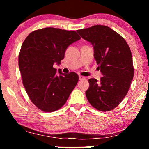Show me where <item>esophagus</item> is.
I'll use <instances>...</instances> for the list:
<instances>
[{"label":"esophagus","instance_id":"1","mask_svg":"<svg viewBox=\"0 0 149 149\" xmlns=\"http://www.w3.org/2000/svg\"><path fill=\"white\" fill-rule=\"evenodd\" d=\"M79 80H83V79H85V77H83V76H79Z\"/></svg>","mask_w":149,"mask_h":149}]
</instances>
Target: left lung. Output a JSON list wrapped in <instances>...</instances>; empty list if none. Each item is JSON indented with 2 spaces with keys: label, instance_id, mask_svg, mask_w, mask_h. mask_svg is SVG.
Segmentation results:
<instances>
[{
  "label": "left lung",
  "instance_id": "left-lung-1",
  "mask_svg": "<svg viewBox=\"0 0 149 149\" xmlns=\"http://www.w3.org/2000/svg\"><path fill=\"white\" fill-rule=\"evenodd\" d=\"M92 44L94 58L102 74L99 81L89 79L85 94L90 104L98 111H111L128 92L134 77L131 51L125 40L106 26L96 25L77 30Z\"/></svg>",
  "mask_w": 149,
  "mask_h": 149
}]
</instances>
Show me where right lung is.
Returning a JSON list of instances; mask_svg holds the SVG:
<instances>
[{"instance_id":"1","label":"right lung","mask_w":149,"mask_h":149,"mask_svg":"<svg viewBox=\"0 0 149 149\" xmlns=\"http://www.w3.org/2000/svg\"><path fill=\"white\" fill-rule=\"evenodd\" d=\"M81 39L75 31L45 28L28 34L20 49L18 63L22 83L32 102L44 112H54L66 102L79 81L78 74L56 69L70 44Z\"/></svg>"}]
</instances>
